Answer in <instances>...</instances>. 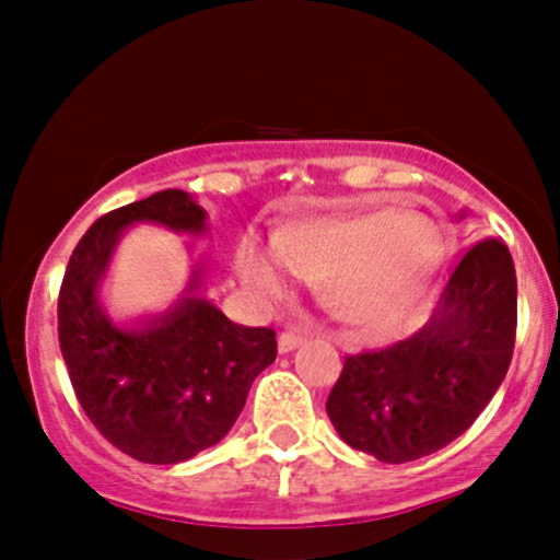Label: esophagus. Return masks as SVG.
Listing matches in <instances>:
<instances>
[{
  "label": "esophagus",
  "mask_w": 560,
  "mask_h": 560,
  "mask_svg": "<svg viewBox=\"0 0 560 560\" xmlns=\"http://www.w3.org/2000/svg\"><path fill=\"white\" fill-rule=\"evenodd\" d=\"M302 342H305V337H302L300 331H281L279 334V352L298 350Z\"/></svg>",
  "instance_id": "1"
}]
</instances>
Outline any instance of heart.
Listing matches in <instances>:
<instances>
[{"label": "heart", "instance_id": "heart-1", "mask_svg": "<svg viewBox=\"0 0 560 560\" xmlns=\"http://www.w3.org/2000/svg\"><path fill=\"white\" fill-rule=\"evenodd\" d=\"M445 258V234L405 210L289 223L273 234V253L247 244L242 276L260 298L292 294V271L324 281L326 302L347 324L382 329L408 313Z\"/></svg>", "mask_w": 560, "mask_h": 560}]
</instances>
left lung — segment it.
Masks as SVG:
<instances>
[{"instance_id":"1","label":"left lung","mask_w":560,"mask_h":560,"mask_svg":"<svg viewBox=\"0 0 560 560\" xmlns=\"http://www.w3.org/2000/svg\"><path fill=\"white\" fill-rule=\"evenodd\" d=\"M516 342V268L498 240L477 242L429 324L384 350L347 355L326 413L350 447L384 464L442 450L477 421Z\"/></svg>"}]
</instances>
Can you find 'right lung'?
Here are the masks:
<instances>
[{"label": "right lung", "mask_w": 560, "mask_h": 560, "mask_svg": "<svg viewBox=\"0 0 560 560\" xmlns=\"http://www.w3.org/2000/svg\"><path fill=\"white\" fill-rule=\"evenodd\" d=\"M137 223L208 234V213L182 189L102 215L70 255L57 334L75 397L100 434L141 464L171 466L229 434L255 376L276 361V334L234 324L205 298L202 262L168 311L115 324L100 294L115 247Z\"/></svg>", "instance_id": "1"}]
</instances>
